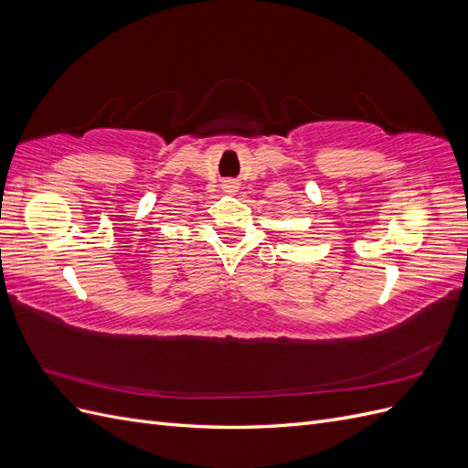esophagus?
<instances>
[{
  "instance_id": "esophagus-1",
  "label": "esophagus",
  "mask_w": 468,
  "mask_h": 468,
  "mask_svg": "<svg viewBox=\"0 0 468 468\" xmlns=\"http://www.w3.org/2000/svg\"><path fill=\"white\" fill-rule=\"evenodd\" d=\"M226 191H229V193H234L236 191V186H232V183H226Z\"/></svg>"
}]
</instances>
